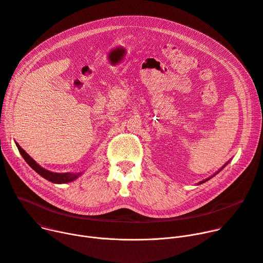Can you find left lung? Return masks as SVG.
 Here are the masks:
<instances>
[{"instance_id": "left-lung-1", "label": "left lung", "mask_w": 263, "mask_h": 263, "mask_svg": "<svg viewBox=\"0 0 263 263\" xmlns=\"http://www.w3.org/2000/svg\"><path fill=\"white\" fill-rule=\"evenodd\" d=\"M229 162H230V161H229ZM229 162H227V163H225V164H224V165H223V166H222V167H221V168H220V169H219V170H218V171H217V172H216V173H214V174H213V176H212V177H209V178H207V179H205V180H203V181H201V182H199V183H198V185H200V184H203V183H205V182H207V181H208V180H211V179H212V178H214V177H215V176H216V174H218V173H219V172H220V171H221V170H222V169H223V168H224V167H225V166H226V165H227V164H229Z\"/></svg>"}]
</instances>
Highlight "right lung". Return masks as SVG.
Wrapping results in <instances>:
<instances>
[{"label": "right lung", "instance_id": "obj_1", "mask_svg": "<svg viewBox=\"0 0 263 263\" xmlns=\"http://www.w3.org/2000/svg\"><path fill=\"white\" fill-rule=\"evenodd\" d=\"M17 149H19V152L21 153V155L23 156V159L25 160V162L34 170L42 178H44L45 180L51 182V183H55V184H65V183H69V182H73L76 179H78L82 172H65V173H58V172H51L49 170H46L45 168L41 167L39 164H37L36 161H33L31 157L25 152V150H23L19 144H16Z\"/></svg>", "mask_w": 263, "mask_h": 263}]
</instances>
